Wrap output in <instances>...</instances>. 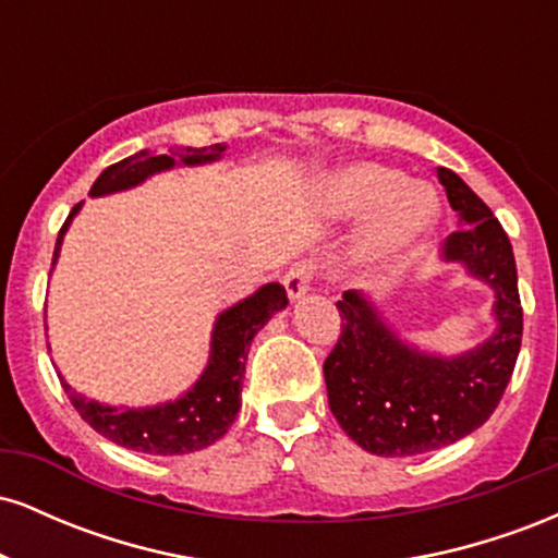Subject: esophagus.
I'll return each instance as SVG.
<instances>
[{"label": "esophagus", "instance_id": "esophagus-1", "mask_svg": "<svg viewBox=\"0 0 558 558\" xmlns=\"http://www.w3.org/2000/svg\"><path fill=\"white\" fill-rule=\"evenodd\" d=\"M312 275H315V270H312V265H306V262H301V265L291 267V270L283 275V286H286L288 296H291V299L304 296V293L310 291Z\"/></svg>", "mask_w": 558, "mask_h": 558}]
</instances>
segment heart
Here are the masks:
<instances>
[{
	"label": "heart",
	"mask_w": 558,
	"mask_h": 558,
	"mask_svg": "<svg viewBox=\"0 0 558 558\" xmlns=\"http://www.w3.org/2000/svg\"><path fill=\"white\" fill-rule=\"evenodd\" d=\"M325 202L338 217H367L360 239V257L367 262L407 257L438 217L430 185L377 162L338 170L328 181Z\"/></svg>",
	"instance_id": "b5f03b06"
}]
</instances>
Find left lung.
Returning a JSON list of instances; mask_svg holds the SVG:
<instances>
[{"label": "left lung", "mask_w": 558, "mask_h": 558, "mask_svg": "<svg viewBox=\"0 0 558 558\" xmlns=\"http://www.w3.org/2000/svg\"><path fill=\"white\" fill-rule=\"evenodd\" d=\"M459 230L444 259L459 262L496 293V332L459 356L425 354L383 323L362 291L338 301L341 338L323 364L332 417L377 457H417L477 430L501 401L522 345V304L509 235L457 172L438 168Z\"/></svg>", "instance_id": "obj_1"}]
</instances>
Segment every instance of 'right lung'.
<instances>
[{"instance_id": "add662e5", "label": "right lung", "mask_w": 558, "mask_h": 558, "mask_svg": "<svg viewBox=\"0 0 558 558\" xmlns=\"http://www.w3.org/2000/svg\"><path fill=\"white\" fill-rule=\"evenodd\" d=\"M226 149V144H213L202 146V149H191V146L178 149L175 146V149H168V155L138 151V155L120 159L101 172L92 185V196H107L114 191L133 189L155 172L170 170L175 165L215 162ZM78 209L81 204H75L60 235H57L52 267L60 257L62 235H65L70 220L78 215ZM286 288L280 283H267L257 293L222 312L213 330V351H209L207 369L194 383V388H189V393H183L175 401L146 409H118L86 399L78 390L70 388L62 375L60 383L75 412L112 444L141 453H157V457L198 451V448H207L215 440H220L233 425L241 409V386L252 338L275 312L286 310Z\"/></svg>"}]
</instances>
